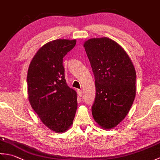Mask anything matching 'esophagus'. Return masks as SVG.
<instances>
[{
	"instance_id": "1",
	"label": "esophagus",
	"mask_w": 160,
	"mask_h": 160,
	"mask_svg": "<svg viewBox=\"0 0 160 160\" xmlns=\"http://www.w3.org/2000/svg\"><path fill=\"white\" fill-rule=\"evenodd\" d=\"M78 96H80V97H82V94H83V92H82V90L78 89Z\"/></svg>"
}]
</instances>
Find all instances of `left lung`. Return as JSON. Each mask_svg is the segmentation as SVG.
<instances>
[{
    "label": "left lung",
    "mask_w": 160,
    "mask_h": 160,
    "mask_svg": "<svg viewBox=\"0 0 160 160\" xmlns=\"http://www.w3.org/2000/svg\"><path fill=\"white\" fill-rule=\"evenodd\" d=\"M95 76L96 99L91 108L93 119L104 129L124 120L136 93V73L125 50L107 37L84 43Z\"/></svg>",
    "instance_id": "left-lung-1"
}]
</instances>
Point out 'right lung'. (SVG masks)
Returning <instances> with one entry per match:
<instances>
[{"label": "right lung", "mask_w": 160, "mask_h": 160, "mask_svg": "<svg viewBox=\"0 0 160 160\" xmlns=\"http://www.w3.org/2000/svg\"><path fill=\"white\" fill-rule=\"evenodd\" d=\"M76 40L57 39L40 47L28 72L29 103L47 127L63 132L73 124L78 107L77 93L67 84L63 58Z\"/></svg>", "instance_id": "1"}]
</instances>
